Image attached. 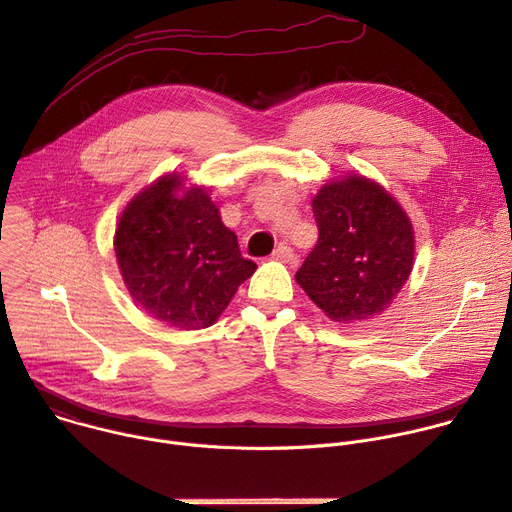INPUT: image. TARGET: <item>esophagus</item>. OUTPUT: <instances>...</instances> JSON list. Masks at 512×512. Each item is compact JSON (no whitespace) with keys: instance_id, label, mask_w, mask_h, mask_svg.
<instances>
[{"instance_id":"esophagus-1","label":"esophagus","mask_w":512,"mask_h":512,"mask_svg":"<svg viewBox=\"0 0 512 512\" xmlns=\"http://www.w3.org/2000/svg\"><path fill=\"white\" fill-rule=\"evenodd\" d=\"M293 256L295 254H293V250L287 244H279L277 248H274V252H272V258L279 260V262H291Z\"/></svg>"}]
</instances>
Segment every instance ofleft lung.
<instances>
[{
	"label": "left lung",
	"mask_w": 512,
	"mask_h": 512,
	"mask_svg": "<svg viewBox=\"0 0 512 512\" xmlns=\"http://www.w3.org/2000/svg\"><path fill=\"white\" fill-rule=\"evenodd\" d=\"M320 229L295 281L332 322L355 324L383 313L414 266V227L375 180L348 174L311 201Z\"/></svg>",
	"instance_id": "1"
}]
</instances>
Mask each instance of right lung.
<instances>
[{"mask_svg": "<svg viewBox=\"0 0 512 512\" xmlns=\"http://www.w3.org/2000/svg\"><path fill=\"white\" fill-rule=\"evenodd\" d=\"M114 252L127 291L151 318L180 330L213 326L256 264L223 225L207 188L170 172L119 217Z\"/></svg>", "mask_w": 512, "mask_h": 512, "instance_id": "add662e5", "label": "right lung"}]
</instances>
